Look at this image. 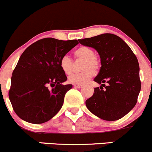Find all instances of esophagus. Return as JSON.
Here are the masks:
<instances>
[{"label": "esophagus", "mask_w": 152, "mask_h": 152, "mask_svg": "<svg viewBox=\"0 0 152 152\" xmlns=\"http://www.w3.org/2000/svg\"><path fill=\"white\" fill-rule=\"evenodd\" d=\"M73 87L76 88V89H80V88L82 87V85H81V84H73Z\"/></svg>", "instance_id": "obj_1"}]
</instances>
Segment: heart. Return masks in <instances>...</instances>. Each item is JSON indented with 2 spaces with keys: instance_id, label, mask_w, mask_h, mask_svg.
I'll list each match as a JSON object with an SVG mask.
<instances>
[{
  "instance_id": "obj_1",
  "label": "heart",
  "mask_w": 152,
  "mask_h": 152,
  "mask_svg": "<svg viewBox=\"0 0 152 152\" xmlns=\"http://www.w3.org/2000/svg\"><path fill=\"white\" fill-rule=\"evenodd\" d=\"M74 57L78 60H84L82 70L84 71L79 73H72L68 78V82L73 84H84L89 81L93 76V71H96L99 66V61L94 55V52L87 46H81L75 50ZM73 60L68 55H65L61 58L60 66L66 74H69L73 70Z\"/></svg>"
}]
</instances>
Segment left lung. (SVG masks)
I'll return each instance as SVG.
<instances>
[{
    "label": "left lung",
    "mask_w": 152,
    "mask_h": 152,
    "mask_svg": "<svg viewBox=\"0 0 152 152\" xmlns=\"http://www.w3.org/2000/svg\"><path fill=\"white\" fill-rule=\"evenodd\" d=\"M79 42L96 50L101 59L100 71L94 78L101 86L94 88V94L86 101V107L104 121L121 119L134 107L141 91L137 58L115 34L106 33Z\"/></svg>",
    "instance_id": "obj_1"
}]
</instances>
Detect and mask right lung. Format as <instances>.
Wrapping results in <instances>:
<instances>
[{
	"instance_id": "obj_1",
	"label": "right lung",
	"mask_w": 152,
	"mask_h": 152,
	"mask_svg": "<svg viewBox=\"0 0 152 152\" xmlns=\"http://www.w3.org/2000/svg\"><path fill=\"white\" fill-rule=\"evenodd\" d=\"M78 44L76 39L44 38L21 54L13 71L8 92L13 109L21 119L40 124L61 109L65 94L73 86L62 84L67 77L60 61Z\"/></svg>"
}]
</instances>
